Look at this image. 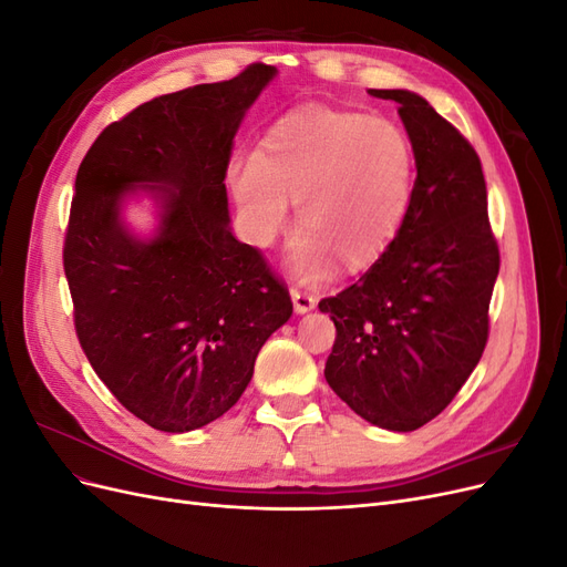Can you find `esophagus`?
<instances>
[{
    "instance_id": "1",
    "label": "esophagus",
    "mask_w": 567,
    "mask_h": 567,
    "mask_svg": "<svg viewBox=\"0 0 567 567\" xmlns=\"http://www.w3.org/2000/svg\"><path fill=\"white\" fill-rule=\"evenodd\" d=\"M290 300H293V307H296L298 315L312 312L317 307V298L310 296V293H305V290H298V288H290Z\"/></svg>"
}]
</instances>
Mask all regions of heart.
<instances>
[{"label":"heart","instance_id":"b5f03b06","mask_svg":"<svg viewBox=\"0 0 567 567\" xmlns=\"http://www.w3.org/2000/svg\"><path fill=\"white\" fill-rule=\"evenodd\" d=\"M416 153L388 117L305 106L269 125L252 158L229 167L244 236L274 244L296 203L288 265L302 281L323 279L336 260L362 269L400 234L414 198Z\"/></svg>","mask_w":567,"mask_h":567}]
</instances>
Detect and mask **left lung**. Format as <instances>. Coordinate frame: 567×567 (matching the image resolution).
<instances>
[{"mask_svg": "<svg viewBox=\"0 0 567 567\" xmlns=\"http://www.w3.org/2000/svg\"><path fill=\"white\" fill-rule=\"evenodd\" d=\"M369 94L400 104L416 153L414 198L364 277L319 302L336 323L323 375L354 414L409 433L456 398L483 357L499 246L475 148L423 96Z\"/></svg>", "mask_w": 567, "mask_h": 567, "instance_id": "left-lung-1", "label": "left lung"}]
</instances>
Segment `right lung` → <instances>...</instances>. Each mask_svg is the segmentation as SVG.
<instances>
[{
	"instance_id": "1",
	"label": "right lung",
	"mask_w": 567,
	"mask_h": 567,
	"mask_svg": "<svg viewBox=\"0 0 567 567\" xmlns=\"http://www.w3.org/2000/svg\"><path fill=\"white\" fill-rule=\"evenodd\" d=\"M274 75L252 63L151 99L101 132L78 169L63 269L80 346L115 400L163 433L227 414L293 315L260 250L234 238L225 186L238 125ZM140 190L159 208L148 239L122 219Z\"/></svg>"
}]
</instances>
